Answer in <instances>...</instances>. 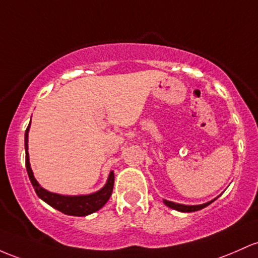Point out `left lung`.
<instances>
[{
	"mask_svg": "<svg viewBox=\"0 0 258 258\" xmlns=\"http://www.w3.org/2000/svg\"><path fill=\"white\" fill-rule=\"evenodd\" d=\"M218 197H219V196H218ZM217 198H214V200L209 201V202H207V203H203V205H195V206L181 205V203H175V202H171V201H166V200H163V202H164V205L168 206L169 208L175 209V211L183 212V213H191V212H196V211H200V209L207 207V206L211 205L212 202H214V201H216Z\"/></svg>",
	"mask_w": 258,
	"mask_h": 258,
	"instance_id": "1",
	"label": "left lung"
}]
</instances>
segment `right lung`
Returning <instances> with one entry per match:
<instances>
[{
    "instance_id": "add662e5",
    "label": "right lung",
    "mask_w": 258,
    "mask_h": 258,
    "mask_svg": "<svg viewBox=\"0 0 258 258\" xmlns=\"http://www.w3.org/2000/svg\"><path fill=\"white\" fill-rule=\"evenodd\" d=\"M29 128L30 122L28 128L25 130L24 136L25 168H27L30 182H32L33 187L35 189L39 198H41L44 202H46L51 207L62 212L63 214H67V216L86 217L99 211L101 207H104V205H105L107 201H109L110 196H111L112 188H114V171H111L109 174L105 185L99 189V191L93 192V194L79 195V196H69V195H60L47 191V189L41 187L40 183L36 181L35 177H34L32 168H30L29 153H28V135H29Z\"/></svg>"
}]
</instances>
